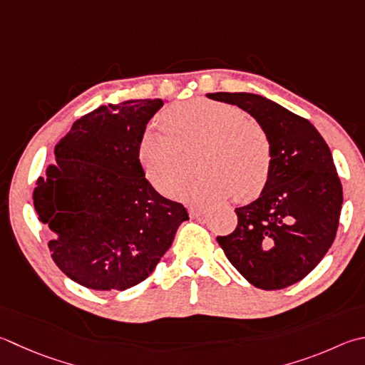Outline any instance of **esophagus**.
<instances>
[{"label":"esophagus","mask_w":365,"mask_h":365,"mask_svg":"<svg viewBox=\"0 0 365 365\" xmlns=\"http://www.w3.org/2000/svg\"><path fill=\"white\" fill-rule=\"evenodd\" d=\"M188 212H190L191 217H200V215L205 214V209L204 207H190Z\"/></svg>","instance_id":"esophagus-1"}]
</instances>
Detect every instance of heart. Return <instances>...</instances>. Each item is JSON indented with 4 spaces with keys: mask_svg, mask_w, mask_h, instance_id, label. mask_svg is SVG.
Returning a JSON list of instances; mask_svg holds the SVG:
<instances>
[{
    "mask_svg": "<svg viewBox=\"0 0 365 365\" xmlns=\"http://www.w3.org/2000/svg\"><path fill=\"white\" fill-rule=\"evenodd\" d=\"M164 121L169 132L150 128L138 143V163L160 193H174L195 156L200 174L175 193L183 201L212 202L231 193L249 201L267 187L273 143L267 129L247 119L241 108L197 98L169 108Z\"/></svg>",
    "mask_w": 365,
    "mask_h": 365,
    "instance_id": "heart-1",
    "label": "heart"
}]
</instances>
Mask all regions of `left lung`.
<instances>
[{
  "label": "left lung",
  "instance_id": "obj_1",
  "mask_svg": "<svg viewBox=\"0 0 365 365\" xmlns=\"http://www.w3.org/2000/svg\"><path fill=\"white\" fill-rule=\"evenodd\" d=\"M267 129L273 169L258 200L236 209L237 227L217 241L258 289L292 286L316 268L335 240L343 204L332 153L308 119L249 92H215Z\"/></svg>",
  "mask_w": 365,
  "mask_h": 365
}]
</instances>
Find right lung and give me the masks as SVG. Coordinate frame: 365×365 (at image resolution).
I'll list each match as a JSON object with an SVG mask.
<instances>
[{
    "label": "right lung",
    "instance_id": "obj_1",
    "mask_svg": "<svg viewBox=\"0 0 365 365\" xmlns=\"http://www.w3.org/2000/svg\"><path fill=\"white\" fill-rule=\"evenodd\" d=\"M163 103L125 101L81 116L36 180L35 210L56 235L52 260L84 287L125 290L145 281L188 220L183 204L158 193L138 163V143Z\"/></svg>",
    "mask_w": 365,
    "mask_h": 365
}]
</instances>
